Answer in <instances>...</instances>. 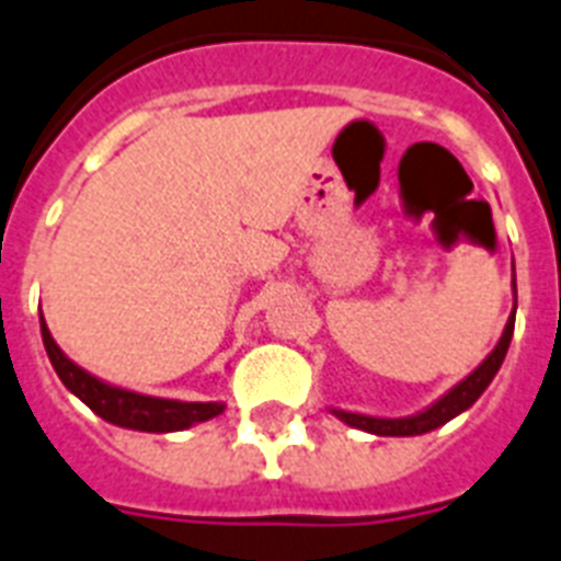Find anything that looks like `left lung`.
Listing matches in <instances>:
<instances>
[{
    "mask_svg": "<svg viewBox=\"0 0 561 561\" xmlns=\"http://www.w3.org/2000/svg\"><path fill=\"white\" fill-rule=\"evenodd\" d=\"M515 271V267H513ZM513 290H515V276H513ZM515 308H518V297H515L513 314L506 320L504 334H501V341L495 343V350L489 352L483 364L478 369H471L460 383H454L451 390L439 396L434 404H427L425 410H419V413H410V416H369V413H355V410H341V408H329L334 416L346 422L350 427H358V431H367V434L375 436H419L427 434V431H436L445 422H451L454 416H460L462 410H469L474 401L483 396L492 378L497 375L501 364L506 358V350H510V341H513L515 332Z\"/></svg>",
    "mask_w": 561,
    "mask_h": 561,
    "instance_id": "obj_1",
    "label": "left lung"
}]
</instances>
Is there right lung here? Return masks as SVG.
Instances as JSON below:
<instances>
[{
	"mask_svg": "<svg viewBox=\"0 0 561 561\" xmlns=\"http://www.w3.org/2000/svg\"><path fill=\"white\" fill-rule=\"evenodd\" d=\"M39 332H43V346L46 355L55 367L57 378L72 396L87 404L92 413H99L104 422L127 431H145V434H171V431H186L197 422H209V419L224 413V401H180V399H160V396H145V392L125 390L116 383L101 381L99 375L87 373L78 367L72 358H66L48 332L43 311H39Z\"/></svg>",
	"mask_w": 561,
	"mask_h": 561,
	"instance_id": "1",
	"label": "right lung"
}]
</instances>
